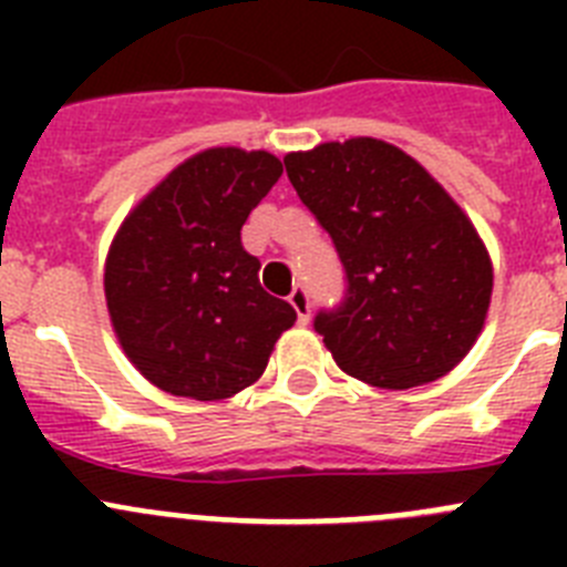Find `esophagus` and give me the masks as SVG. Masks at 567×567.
Returning a JSON list of instances; mask_svg holds the SVG:
<instances>
[{
	"instance_id": "34e87169",
	"label": "esophagus",
	"mask_w": 567,
	"mask_h": 567,
	"mask_svg": "<svg viewBox=\"0 0 567 567\" xmlns=\"http://www.w3.org/2000/svg\"><path fill=\"white\" fill-rule=\"evenodd\" d=\"M289 303L298 312L300 323H309V315H312V303H309V292L303 287H295L292 295H289Z\"/></svg>"
}]
</instances>
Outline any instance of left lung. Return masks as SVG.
<instances>
[{
  "instance_id": "1",
  "label": "left lung",
  "mask_w": 567,
  "mask_h": 567,
  "mask_svg": "<svg viewBox=\"0 0 567 567\" xmlns=\"http://www.w3.org/2000/svg\"><path fill=\"white\" fill-rule=\"evenodd\" d=\"M284 164L349 280L343 303L315 318L334 363L378 389L452 372L477 343L494 289L488 249L460 204L412 155L369 135Z\"/></svg>"
}]
</instances>
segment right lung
<instances>
[{
  "mask_svg": "<svg viewBox=\"0 0 567 567\" xmlns=\"http://www.w3.org/2000/svg\"><path fill=\"white\" fill-rule=\"evenodd\" d=\"M284 164L267 150L209 147L155 184L110 244L104 298L130 363L162 392L224 400L264 374L295 323L264 292L240 227Z\"/></svg>",
  "mask_w": 567,
  "mask_h": 567,
  "instance_id": "right-lung-1",
  "label": "right lung"
}]
</instances>
